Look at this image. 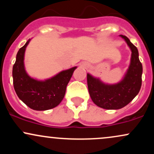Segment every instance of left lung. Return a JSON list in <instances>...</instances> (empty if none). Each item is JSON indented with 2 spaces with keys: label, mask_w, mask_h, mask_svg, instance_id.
I'll return each instance as SVG.
<instances>
[{
  "label": "left lung",
  "mask_w": 154,
  "mask_h": 154,
  "mask_svg": "<svg viewBox=\"0 0 154 154\" xmlns=\"http://www.w3.org/2000/svg\"><path fill=\"white\" fill-rule=\"evenodd\" d=\"M132 51L131 62L126 75L116 85H105L98 79L88 74V91L92 100L98 106L105 109H119L131 102L138 94L142 85V63L138 51L128 38L121 35Z\"/></svg>",
  "instance_id": "8db88e82"
}]
</instances>
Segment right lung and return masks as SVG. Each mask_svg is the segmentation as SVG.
Here are the masks:
<instances>
[{"mask_svg": "<svg viewBox=\"0 0 154 154\" xmlns=\"http://www.w3.org/2000/svg\"><path fill=\"white\" fill-rule=\"evenodd\" d=\"M30 39L19 49L13 66V83L16 93L30 109L45 111L57 106L66 93V88L72 74L77 67L60 72L45 81H38L26 73L24 66V56Z\"/></svg>", "mask_w": 154, "mask_h": 154, "instance_id": "right-lung-1", "label": "right lung"}]
</instances>
